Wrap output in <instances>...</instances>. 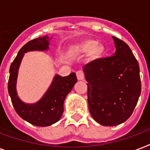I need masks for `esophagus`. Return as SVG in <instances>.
<instances>
[{
	"instance_id": "34e87169",
	"label": "esophagus",
	"mask_w": 150,
	"mask_h": 150,
	"mask_svg": "<svg viewBox=\"0 0 150 150\" xmlns=\"http://www.w3.org/2000/svg\"><path fill=\"white\" fill-rule=\"evenodd\" d=\"M76 76H77L78 80H83L85 79V74L82 71L79 70L76 72Z\"/></svg>"
}]
</instances>
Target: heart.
Listing matches in <instances>:
<instances>
[{
  "label": "heart",
  "mask_w": 150,
  "mask_h": 150,
  "mask_svg": "<svg viewBox=\"0 0 150 150\" xmlns=\"http://www.w3.org/2000/svg\"><path fill=\"white\" fill-rule=\"evenodd\" d=\"M96 44L97 43L95 40H86L77 46L75 48V50L79 53H89L93 50L94 55L98 56L103 51V47L101 45L96 46Z\"/></svg>",
  "instance_id": "1"
}]
</instances>
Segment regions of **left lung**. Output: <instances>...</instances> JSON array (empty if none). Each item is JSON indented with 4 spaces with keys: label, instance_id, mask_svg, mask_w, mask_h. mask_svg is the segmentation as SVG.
<instances>
[{
    "label": "left lung",
    "instance_id": "obj_1",
    "mask_svg": "<svg viewBox=\"0 0 150 150\" xmlns=\"http://www.w3.org/2000/svg\"><path fill=\"white\" fill-rule=\"evenodd\" d=\"M112 38L116 47L114 55L97 58L83 67L89 112L103 126L117 125L128 120L141 93L137 60L127 43Z\"/></svg>",
    "mask_w": 150,
    "mask_h": 150
}]
</instances>
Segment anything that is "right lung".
<instances>
[{
    "mask_svg": "<svg viewBox=\"0 0 150 150\" xmlns=\"http://www.w3.org/2000/svg\"><path fill=\"white\" fill-rule=\"evenodd\" d=\"M49 48V37H39L22 47L11 64L8 89L15 111L23 120L39 127L51 125L58 121L64 111V101L77 82L75 72L65 77L56 75L44 96L34 104H27L20 100L16 92L18 71L25 53L46 50Z\"/></svg>",
    "mask_w": 150,
    "mask_h": 150,
    "instance_id": "obj_1",
    "label": "right lung"
}]
</instances>
